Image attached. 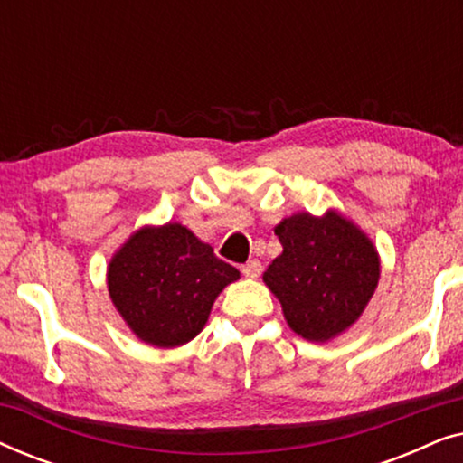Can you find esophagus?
<instances>
[{"mask_svg": "<svg viewBox=\"0 0 463 463\" xmlns=\"http://www.w3.org/2000/svg\"><path fill=\"white\" fill-rule=\"evenodd\" d=\"M242 274L246 278H259V274H261V261H257V259H250V261H246L242 265Z\"/></svg>", "mask_w": 463, "mask_h": 463, "instance_id": "obj_1", "label": "esophagus"}]
</instances>
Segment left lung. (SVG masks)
<instances>
[{"label":"left lung","instance_id":"obj_1","mask_svg":"<svg viewBox=\"0 0 463 463\" xmlns=\"http://www.w3.org/2000/svg\"><path fill=\"white\" fill-rule=\"evenodd\" d=\"M282 255L263 280L282 303L284 318L307 341H328L363 314L379 280V257L356 225L326 213H299L276 227Z\"/></svg>","mask_w":463,"mask_h":463}]
</instances>
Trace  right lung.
Here are the masks:
<instances>
[{
    "label": "right lung",
    "mask_w": 463,
    "mask_h": 463,
    "mask_svg": "<svg viewBox=\"0 0 463 463\" xmlns=\"http://www.w3.org/2000/svg\"><path fill=\"white\" fill-rule=\"evenodd\" d=\"M240 271L187 227H143L111 259L107 287L126 325L145 344L175 347L204 328L217 295Z\"/></svg>",
    "instance_id": "1"
}]
</instances>
